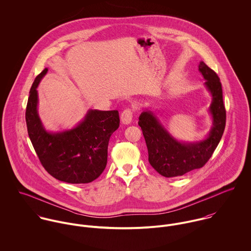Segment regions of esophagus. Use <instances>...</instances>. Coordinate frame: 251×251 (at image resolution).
I'll return each instance as SVG.
<instances>
[{
  "instance_id": "34e87169",
  "label": "esophagus",
  "mask_w": 251,
  "mask_h": 251,
  "mask_svg": "<svg viewBox=\"0 0 251 251\" xmlns=\"http://www.w3.org/2000/svg\"><path fill=\"white\" fill-rule=\"evenodd\" d=\"M133 118V111L129 108L125 109L121 114V121L124 125H128L131 123Z\"/></svg>"
}]
</instances>
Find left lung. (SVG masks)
<instances>
[{"label": "left lung", "mask_w": 251, "mask_h": 251, "mask_svg": "<svg viewBox=\"0 0 251 251\" xmlns=\"http://www.w3.org/2000/svg\"><path fill=\"white\" fill-rule=\"evenodd\" d=\"M199 72L213 97L210 106L213 126L205 140L195 143L179 142L169 134L151 111H144L139 117L138 125L147 144L149 162L157 173L166 178L182 176L203 167L214 153L225 128L226 110L219 77L204 62H200Z\"/></svg>", "instance_id": "8db88e82"}]
</instances>
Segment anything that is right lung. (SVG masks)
I'll return each instance as SVG.
<instances>
[{"mask_svg":"<svg viewBox=\"0 0 251 251\" xmlns=\"http://www.w3.org/2000/svg\"><path fill=\"white\" fill-rule=\"evenodd\" d=\"M47 71L36 76L30 90L26 108L29 137L41 165L52 177L69 183L91 182L106 167L109 139L120 126L119 112L89 110L74 128L46 131L37 114L36 88Z\"/></svg>","mask_w":251,"mask_h":251,"instance_id":"add662e5","label":"right lung"}]
</instances>
